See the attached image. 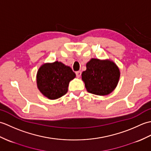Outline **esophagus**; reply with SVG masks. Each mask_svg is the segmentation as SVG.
I'll list each match as a JSON object with an SVG mask.
<instances>
[{
    "label": "esophagus",
    "instance_id": "1",
    "mask_svg": "<svg viewBox=\"0 0 151 151\" xmlns=\"http://www.w3.org/2000/svg\"><path fill=\"white\" fill-rule=\"evenodd\" d=\"M75 73H76V76H77L78 78H79L80 76H81V74H82L81 71H76Z\"/></svg>",
    "mask_w": 151,
    "mask_h": 151
}]
</instances>
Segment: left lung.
Returning a JSON list of instances; mask_svg holds the SVG:
<instances>
[{
    "instance_id": "left-lung-1",
    "label": "left lung",
    "mask_w": 151,
    "mask_h": 151,
    "mask_svg": "<svg viewBox=\"0 0 151 151\" xmlns=\"http://www.w3.org/2000/svg\"><path fill=\"white\" fill-rule=\"evenodd\" d=\"M119 76V69L113 62L95 58L87 63L86 70L82 73L87 91L97 95H106L113 91Z\"/></svg>"
}]
</instances>
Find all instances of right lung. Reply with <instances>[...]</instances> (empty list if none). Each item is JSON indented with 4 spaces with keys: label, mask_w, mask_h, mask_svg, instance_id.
Listing matches in <instances>:
<instances>
[{
    "label": "right lung",
    "mask_w": 151,
    "mask_h": 151,
    "mask_svg": "<svg viewBox=\"0 0 151 151\" xmlns=\"http://www.w3.org/2000/svg\"><path fill=\"white\" fill-rule=\"evenodd\" d=\"M75 76L71 68L62 62L45 63L37 71V88L44 96L54 100L67 93L69 83Z\"/></svg>",
    "instance_id": "add662e5"
}]
</instances>
